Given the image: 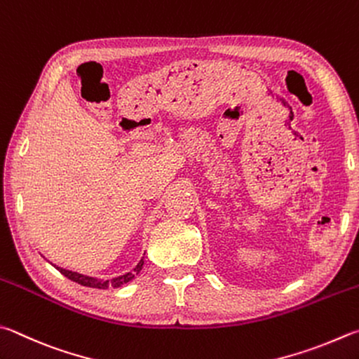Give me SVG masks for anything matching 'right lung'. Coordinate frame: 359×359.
Segmentation results:
<instances>
[{
    "label": "right lung",
    "instance_id": "right-lung-1",
    "mask_svg": "<svg viewBox=\"0 0 359 359\" xmlns=\"http://www.w3.org/2000/svg\"><path fill=\"white\" fill-rule=\"evenodd\" d=\"M142 265H144V259L140 260L138 265H136L135 269H133V271H128V273H126V275L117 276V278H113V279H97V278H93V276L81 275V273H76V271H70V270H66V269H61V266H56V265H55V266L62 273L64 276L69 278L70 281L81 284V285H84V287L114 289V287H121V285L130 283V281H132V279H135L136 276H138L140 271L142 270Z\"/></svg>",
    "mask_w": 359,
    "mask_h": 359
}]
</instances>
